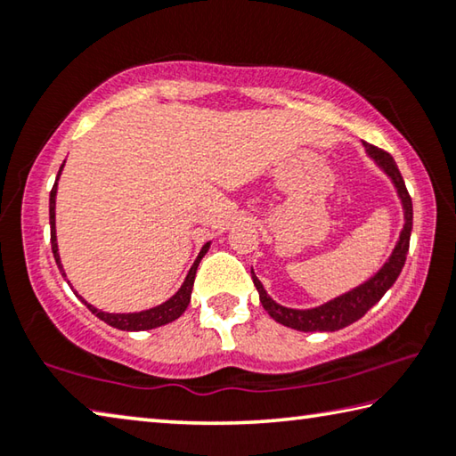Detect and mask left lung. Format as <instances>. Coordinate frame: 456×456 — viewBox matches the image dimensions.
Wrapping results in <instances>:
<instances>
[{
    "label": "left lung",
    "mask_w": 456,
    "mask_h": 456,
    "mask_svg": "<svg viewBox=\"0 0 456 456\" xmlns=\"http://www.w3.org/2000/svg\"><path fill=\"white\" fill-rule=\"evenodd\" d=\"M364 149L368 157L374 160V165L388 176L392 187L396 189L400 205H403L404 225L400 229L395 249H392L388 259L384 261V265L378 269L372 277H368L366 281H362L356 288L330 299L326 304L307 307V310H296V307H285L281 304H277L265 291L264 283L259 281V277L251 267V280L257 288L261 305H264V310L272 315L277 323H281V326H288L297 331H338L350 326V323L358 322L370 307L380 302L384 293L395 285L400 272H403L408 253V243H411L412 233V200L411 195H408L404 179L398 171L395 159H392L388 152L376 149V146L368 142H364Z\"/></svg>",
    "instance_id": "8db88e82"
}]
</instances>
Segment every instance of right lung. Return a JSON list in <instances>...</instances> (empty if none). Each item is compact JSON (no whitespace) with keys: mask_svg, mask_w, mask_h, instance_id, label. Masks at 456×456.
Here are the masks:
<instances>
[{"mask_svg":"<svg viewBox=\"0 0 456 456\" xmlns=\"http://www.w3.org/2000/svg\"><path fill=\"white\" fill-rule=\"evenodd\" d=\"M66 165V160H64ZM64 165L60 167L58 176H56V183H53V189L50 192V233H52V253H53V259H56L60 273L66 277L64 272V265H61V259H60V249H58V237H56V195H58V181H60V175H61V168ZM211 241H207L203 247H200L199 256L195 259V264L191 265L187 277H184V281L179 289H176L175 296H171L167 299V302L149 307V310H142V312H128V314H110V312H102L94 307L92 304H88L86 299L82 296H78V291H74L76 296L80 297V302L88 307V310L96 315V318L102 320L108 326L117 328V330H125V331H144V330H152V328H160L165 326V323H171L176 318H181L183 312L187 310V305L191 302V291H192V283H195V273H197V267L200 264V259L205 257V253L209 251ZM70 283V281H68Z\"/></svg>","mask_w":456,"mask_h":456,"instance_id":"obj_1","label":"right lung"}]
</instances>
